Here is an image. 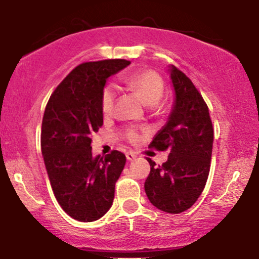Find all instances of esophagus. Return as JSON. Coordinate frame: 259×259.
Returning <instances> with one entry per match:
<instances>
[{"label": "esophagus", "mask_w": 259, "mask_h": 259, "mask_svg": "<svg viewBox=\"0 0 259 259\" xmlns=\"http://www.w3.org/2000/svg\"><path fill=\"white\" fill-rule=\"evenodd\" d=\"M126 159L127 160H133V159H135L136 158V154L134 153V152H132V151H129V152H126Z\"/></svg>", "instance_id": "esophagus-1"}]
</instances>
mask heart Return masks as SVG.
Wrapping results in <instances>:
<instances>
[{"label": "heart", "instance_id": "obj_1", "mask_svg": "<svg viewBox=\"0 0 259 259\" xmlns=\"http://www.w3.org/2000/svg\"><path fill=\"white\" fill-rule=\"evenodd\" d=\"M124 82L130 90L138 94L144 105L148 107L157 108L158 103L164 95V82L160 78L159 74L152 70H141V72L134 73L132 75H127L124 78ZM117 97V89L113 85H107L103 89L101 95V109L103 115L109 117L113 113ZM127 136L132 141L138 140V134L134 130L127 132Z\"/></svg>", "mask_w": 259, "mask_h": 259}]
</instances>
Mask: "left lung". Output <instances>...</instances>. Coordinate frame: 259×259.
<instances>
[{
  "label": "left lung",
  "mask_w": 259,
  "mask_h": 259,
  "mask_svg": "<svg viewBox=\"0 0 259 259\" xmlns=\"http://www.w3.org/2000/svg\"><path fill=\"white\" fill-rule=\"evenodd\" d=\"M174 102L167 123L154 135L150 147L169 150L159 167L147 158L151 171L145 192L154 207L178 214L198 200L209 174L213 126L201 94L183 72L169 64Z\"/></svg>",
  "instance_id": "left-lung-1"
}]
</instances>
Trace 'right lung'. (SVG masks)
<instances>
[{"label":"right lung","instance_id":"obj_1","mask_svg":"<svg viewBox=\"0 0 259 259\" xmlns=\"http://www.w3.org/2000/svg\"><path fill=\"white\" fill-rule=\"evenodd\" d=\"M130 64L125 59L78 65L57 86L44 113L41 152L59 206L79 222L108 212L126 158L119 151L92 156L91 135L103 124L101 95L109 76Z\"/></svg>","mask_w":259,"mask_h":259}]
</instances>
